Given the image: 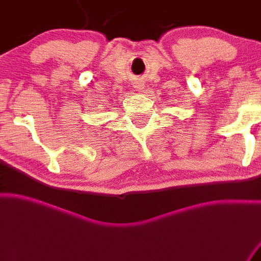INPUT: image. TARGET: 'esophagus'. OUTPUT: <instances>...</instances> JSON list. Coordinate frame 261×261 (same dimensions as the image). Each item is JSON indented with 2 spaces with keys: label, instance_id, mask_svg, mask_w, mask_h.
Masks as SVG:
<instances>
[{
  "label": "esophagus",
  "instance_id": "esophagus-1",
  "mask_svg": "<svg viewBox=\"0 0 261 261\" xmlns=\"http://www.w3.org/2000/svg\"><path fill=\"white\" fill-rule=\"evenodd\" d=\"M133 87H134V88L138 89V91H143V89H144V83H143L142 81H136Z\"/></svg>",
  "mask_w": 261,
  "mask_h": 261
}]
</instances>
